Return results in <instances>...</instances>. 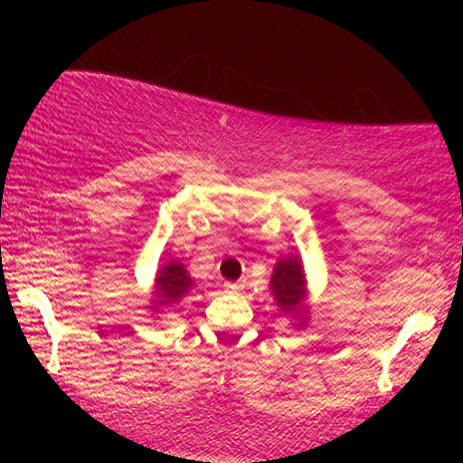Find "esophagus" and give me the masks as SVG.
<instances>
[{
  "mask_svg": "<svg viewBox=\"0 0 463 463\" xmlns=\"http://www.w3.org/2000/svg\"><path fill=\"white\" fill-rule=\"evenodd\" d=\"M243 285H246L243 280H239V283H226L224 289L228 291V294H239V291L243 289Z\"/></svg>",
  "mask_w": 463,
  "mask_h": 463,
  "instance_id": "obj_1",
  "label": "esophagus"
}]
</instances>
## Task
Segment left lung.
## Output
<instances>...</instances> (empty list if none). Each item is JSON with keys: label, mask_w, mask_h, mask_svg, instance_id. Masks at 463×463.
Masks as SVG:
<instances>
[{"label": "left lung", "mask_w": 463, "mask_h": 463, "mask_svg": "<svg viewBox=\"0 0 463 463\" xmlns=\"http://www.w3.org/2000/svg\"><path fill=\"white\" fill-rule=\"evenodd\" d=\"M272 294L283 311H300L305 296V274L296 257L279 261L272 274Z\"/></svg>", "instance_id": "8db88e82"}]
</instances>
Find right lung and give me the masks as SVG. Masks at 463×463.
Listing matches in <instances>:
<instances>
[{
	"label": "right lung",
	"mask_w": 463,
	"mask_h": 463,
	"mask_svg": "<svg viewBox=\"0 0 463 463\" xmlns=\"http://www.w3.org/2000/svg\"><path fill=\"white\" fill-rule=\"evenodd\" d=\"M191 276L187 274L183 263L172 261L169 265H163V269L158 272L156 279V296L161 305H172L183 298L184 294L191 289Z\"/></svg>",
	"instance_id": "add662e5"
}]
</instances>
